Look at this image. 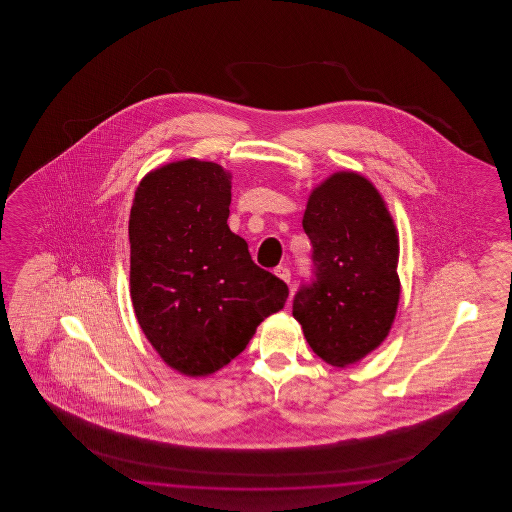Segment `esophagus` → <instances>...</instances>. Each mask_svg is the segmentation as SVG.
I'll return each instance as SVG.
<instances>
[{"label":"esophagus","instance_id":"esophagus-1","mask_svg":"<svg viewBox=\"0 0 512 512\" xmlns=\"http://www.w3.org/2000/svg\"><path fill=\"white\" fill-rule=\"evenodd\" d=\"M274 274L285 283L291 282V271H289L285 265H278V267L274 269Z\"/></svg>","mask_w":512,"mask_h":512}]
</instances>
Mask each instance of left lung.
<instances>
[{
    "label": "left lung",
    "mask_w": 512,
    "mask_h": 512,
    "mask_svg": "<svg viewBox=\"0 0 512 512\" xmlns=\"http://www.w3.org/2000/svg\"><path fill=\"white\" fill-rule=\"evenodd\" d=\"M313 245V280L293 300L311 349L346 368L392 329L401 282L399 238L384 199L355 172H337L311 192L304 221Z\"/></svg>",
    "instance_id": "8db88e82"
}]
</instances>
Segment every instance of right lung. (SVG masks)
Segmentation results:
<instances>
[{
    "mask_svg": "<svg viewBox=\"0 0 512 512\" xmlns=\"http://www.w3.org/2000/svg\"><path fill=\"white\" fill-rule=\"evenodd\" d=\"M229 207V172L197 159L150 172L131 205L135 316L161 359L188 377L227 366L289 296L229 229Z\"/></svg>",
    "mask_w": 512,
    "mask_h": 512,
    "instance_id": "1",
    "label": "right lung"
}]
</instances>
